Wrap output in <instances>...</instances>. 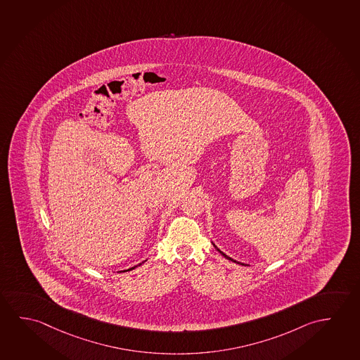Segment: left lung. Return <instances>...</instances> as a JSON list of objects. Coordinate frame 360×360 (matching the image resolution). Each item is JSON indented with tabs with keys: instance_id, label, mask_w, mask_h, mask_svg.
I'll use <instances>...</instances> for the list:
<instances>
[{
	"instance_id": "1",
	"label": "left lung",
	"mask_w": 360,
	"mask_h": 360,
	"mask_svg": "<svg viewBox=\"0 0 360 360\" xmlns=\"http://www.w3.org/2000/svg\"><path fill=\"white\" fill-rule=\"evenodd\" d=\"M212 245L215 246V249H217V250L219 251V252H220V254H221V255H223L224 257H226L228 260H231V262H234V263L241 264V265H245V264L239 263V262H236V260H234V259H231V257H228L226 254H224L223 251L220 250V249H219V248H217V246L215 245L214 243H212Z\"/></svg>"
}]
</instances>
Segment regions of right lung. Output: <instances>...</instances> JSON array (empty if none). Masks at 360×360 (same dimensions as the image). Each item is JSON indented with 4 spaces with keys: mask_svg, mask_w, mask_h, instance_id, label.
<instances>
[{
    "mask_svg": "<svg viewBox=\"0 0 360 360\" xmlns=\"http://www.w3.org/2000/svg\"><path fill=\"white\" fill-rule=\"evenodd\" d=\"M139 265H141V264H139ZM139 265H136V266H139ZM136 266H132V268L127 269V270H122V271H130V270H132V269L136 268Z\"/></svg>",
    "mask_w": 360,
    "mask_h": 360,
    "instance_id": "1",
    "label": "right lung"
}]
</instances>
